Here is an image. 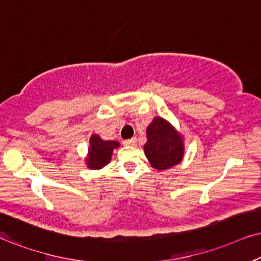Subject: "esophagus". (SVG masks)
Wrapping results in <instances>:
<instances>
[{
	"instance_id": "34e87169",
	"label": "esophagus",
	"mask_w": 261,
	"mask_h": 261,
	"mask_svg": "<svg viewBox=\"0 0 261 261\" xmlns=\"http://www.w3.org/2000/svg\"><path fill=\"white\" fill-rule=\"evenodd\" d=\"M136 143H137V140L135 137L128 138V140H125L124 141L125 146H136Z\"/></svg>"
}]
</instances>
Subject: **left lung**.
I'll use <instances>...</instances> for the list:
<instances>
[{
	"instance_id": "obj_1",
	"label": "left lung",
	"mask_w": 261,
	"mask_h": 261,
	"mask_svg": "<svg viewBox=\"0 0 261 261\" xmlns=\"http://www.w3.org/2000/svg\"><path fill=\"white\" fill-rule=\"evenodd\" d=\"M144 151L151 166L158 170H167L182 160V138L166 120L163 118H154L147 127Z\"/></svg>"
}]
</instances>
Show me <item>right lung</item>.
<instances>
[{
  "mask_svg": "<svg viewBox=\"0 0 261 261\" xmlns=\"http://www.w3.org/2000/svg\"><path fill=\"white\" fill-rule=\"evenodd\" d=\"M90 149L87 163L90 169L97 170L110 163L112 151L114 148L119 147V143L115 141H102L97 135H92L90 138Z\"/></svg>",
  "mask_w": 261,
  "mask_h": 261,
  "instance_id": "1",
  "label": "right lung"
}]
</instances>
